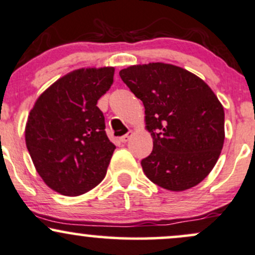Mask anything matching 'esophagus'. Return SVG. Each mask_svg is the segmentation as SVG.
<instances>
[{"label": "esophagus", "mask_w": 255, "mask_h": 255, "mask_svg": "<svg viewBox=\"0 0 255 255\" xmlns=\"http://www.w3.org/2000/svg\"><path fill=\"white\" fill-rule=\"evenodd\" d=\"M131 137H132V132H128V134H124V136L121 137V142L127 143V142H128V140H130Z\"/></svg>", "instance_id": "obj_1"}]
</instances>
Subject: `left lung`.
<instances>
[{
	"instance_id": "8db88e82",
	"label": "left lung",
	"mask_w": 255,
	"mask_h": 255,
	"mask_svg": "<svg viewBox=\"0 0 255 255\" xmlns=\"http://www.w3.org/2000/svg\"><path fill=\"white\" fill-rule=\"evenodd\" d=\"M122 80L144 105L151 154L142 160L146 178L181 192L202 182L216 164L224 143V110L200 77L167 63L131 65Z\"/></svg>"
}]
</instances>
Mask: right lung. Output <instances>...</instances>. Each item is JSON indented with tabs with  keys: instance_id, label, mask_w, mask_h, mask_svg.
<instances>
[{
	"instance_id": "obj_1",
	"label": "right lung",
	"mask_w": 255,
	"mask_h": 255,
	"mask_svg": "<svg viewBox=\"0 0 255 255\" xmlns=\"http://www.w3.org/2000/svg\"><path fill=\"white\" fill-rule=\"evenodd\" d=\"M113 76V67L77 69L35 100L26 122V145L35 170L55 192L80 196L106 175L116 145L97 104Z\"/></svg>"
}]
</instances>
